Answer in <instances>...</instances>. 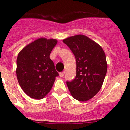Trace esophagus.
Instances as JSON below:
<instances>
[{"instance_id": "esophagus-1", "label": "esophagus", "mask_w": 130, "mask_h": 130, "mask_svg": "<svg viewBox=\"0 0 130 130\" xmlns=\"http://www.w3.org/2000/svg\"><path fill=\"white\" fill-rule=\"evenodd\" d=\"M64 74H65V71H62V72L59 73V76H60V77H63L64 76Z\"/></svg>"}]
</instances>
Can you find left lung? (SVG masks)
<instances>
[{
  "label": "left lung",
  "instance_id": "obj_1",
  "mask_svg": "<svg viewBox=\"0 0 130 130\" xmlns=\"http://www.w3.org/2000/svg\"><path fill=\"white\" fill-rule=\"evenodd\" d=\"M63 42L76 60V76L67 81L70 93L78 101L89 100L100 90L106 74L105 53L98 43L84 35L68 37Z\"/></svg>",
  "mask_w": 130,
  "mask_h": 130
}]
</instances>
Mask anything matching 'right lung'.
<instances>
[{
    "label": "right lung",
    "mask_w": 130,
    "mask_h": 130,
    "mask_svg": "<svg viewBox=\"0 0 130 130\" xmlns=\"http://www.w3.org/2000/svg\"><path fill=\"white\" fill-rule=\"evenodd\" d=\"M56 39L38 38L24 47L16 60V73L22 90L30 97L42 99L50 92L59 73L50 55Z\"/></svg>",
    "instance_id": "obj_1"
}]
</instances>
